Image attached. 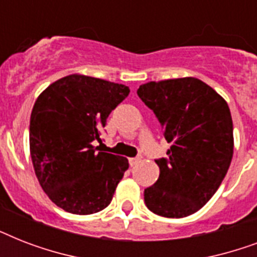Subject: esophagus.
<instances>
[{
  "mask_svg": "<svg viewBox=\"0 0 257 257\" xmlns=\"http://www.w3.org/2000/svg\"><path fill=\"white\" fill-rule=\"evenodd\" d=\"M140 161L141 157H132V159H129V164H131V167H135V165L139 164Z\"/></svg>",
  "mask_w": 257,
  "mask_h": 257,
  "instance_id": "esophagus-1",
  "label": "esophagus"
}]
</instances>
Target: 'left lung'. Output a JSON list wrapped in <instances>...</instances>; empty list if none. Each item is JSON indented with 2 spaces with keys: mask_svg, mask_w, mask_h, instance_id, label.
Returning <instances> with one entry per match:
<instances>
[{
  "mask_svg": "<svg viewBox=\"0 0 257 257\" xmlns=\"http://www.w3.org/2000/svg\"><path fill=\"white\" fill-rule=\"evenodd\" d=\"M171 144L155 185L144 191L149 211L180 219L208 203L227 175L233 156V124L227 101L199 78H168L140 85Z\"/></svg>",
  "mask_w": 257,
  "mask_h": 257,
  "instance_id": "1",
  "label": "left lung"
}]
</instances>
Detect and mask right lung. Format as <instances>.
<instances>
[{
    "label": "right lung",
    "instance_id": "1",
    "mask_svg": "<svg viewBox=\"0 0 257 257\" xmlns=\"http://www.w3.org/2000/svg\"><path fill=\"white\" fill-rule=\"evenodd\" d=\"M122 84L69 74L37 97L30 114L33 168L48 197L74 215L102 211L128 169L126 157L97 152L100 131L129 94Z\"/></svg>",
    "mask_w": 257,
    "mask_h": 257
}]
</instances>
